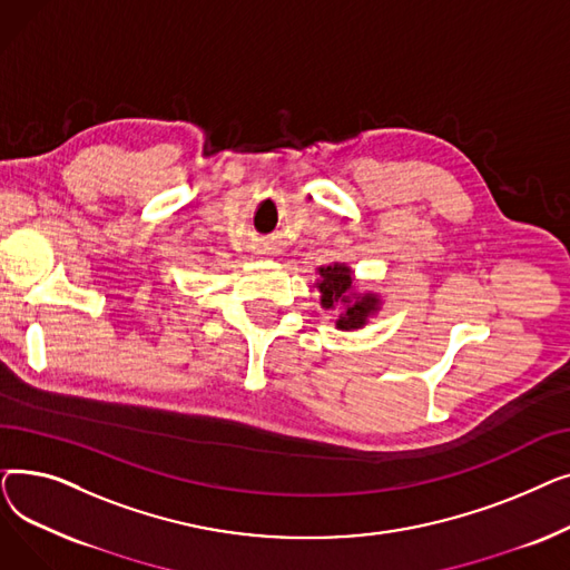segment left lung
<instances>
[{
    "label": "left lung",
    "mask_w": 570,
    "mask_h": 570,
    "mask_svg": "<svg viewBox=\"0 0 570 570\" xmlns=\"http://www.w3.org/2000/svg\"><path fill=\"white\" fill-rule=\"evenodd\" d=\"M321 305L325 309H333L335 305L342 307V314L337 318V327L342 331H348V327H361L365 323V318L374 312L376 307V297L374 295H365L361 301H351V269L346 265H327L321 267Z\"/></svg>",
    "instance_id": "obj_1"
}]
</instances>
